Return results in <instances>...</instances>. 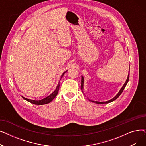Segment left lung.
<instances>
[{
	"instance_id": "left-lung-1",
	"label": "left lung",
	"mask_w": 146,
	"mask_h": 146,
	"mask_svg": "<svg viewBox=\"0 0 146 146\" xmlns=\"http://www.w3.org/2000/svg\"><path fill=\"white\" fill-rule=\"evenodd\" d=\"M129 73H128V75L127 79V80H126L125 83L124 84V85L122 86V87L121 88V89L119 91V92L117 94V95L115 96L114 98H113L112 99H110V101H106V102H98V101H92V100H90V99H89V101H92V102L96 103V104H108V103H110V102H111L115 101L116 99H117V98L120 96V95L122 94V92H123L124 88H125V86H126V85H127V83H128V80H129ZM81 82H82V83H81V89H82V92H83V83H84V78H83V76H82V80H81Z\"/></svg>"
}]
</instances>
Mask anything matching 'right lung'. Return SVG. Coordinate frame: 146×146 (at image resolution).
I'll return each instance as SVG.
<instances>
[{"mask_svg":"<svg viewBox=\"0 0 146 146\" xmlns=\"http://www.w3.org/2000/svg\"><path fill=\"white\" fill-rule=\"evenodd\" d=\"M67 71L64 72L62 74V75L61 76L60 79V80H59V82H58V83L57 86L56 90H55L53 92H52L51 95H50L48 96L47 97H46V98H45L41 99V100H39V101L32 100V99H29L25 98L24 97V96H22V97L23 98V99H24L25 100H26V101H28V102H31V103H32V104H35V105H44V104H48V103L51 102L53 100V99L56 98V96H57V94H58V92L59 88H60V80H61V78H63V76H64V73H65Z\"/></svg>","mask_w":146,"mask_h":146,"instance_id":"1","label":"right lung"}]
</instances>
